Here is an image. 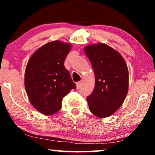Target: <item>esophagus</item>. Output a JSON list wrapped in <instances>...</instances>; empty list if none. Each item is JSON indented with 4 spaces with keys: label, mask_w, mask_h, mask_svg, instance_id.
I'll list each match as a JSON object with an SVG mask.
<instances>
[{
    "label": "esophagus",
    "mask_w": 155,
    "mask_h": 155,
    "mask_svg": "<svg viewBox=\"0 0 155 155\" xmlns=\"http://www.w3.org/2000/svg\"><path fill=\"white\" fill-rule=\"evenodd\" d=\"M82 81L78 82L77 83H76V87H77V89H80V87L82 86Z\"/></svg>",
    "instance_id": "esophagus-1"
}]
</instances>
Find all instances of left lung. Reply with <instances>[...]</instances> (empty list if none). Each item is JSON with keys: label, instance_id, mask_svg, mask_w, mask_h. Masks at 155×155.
<instances>
[{"label": "left lung", "instance_id": "obj_1", "mask_svg": "<svg viewBox=\"0 0 155 155\" xmlns=\"http://www.w3.org/2000/svg\"><path fill=\"white\" fill-rule=\"evenodd\" d=\"M84 52L94 71L95 86L87 97L89 108L99 118L117 111L128 91V71L119 53L103 43L89 45Z\"/></svg>", "mask_w": 155, "mask_h": 155}]
</instances>
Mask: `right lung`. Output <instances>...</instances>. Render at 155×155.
<instances>
[{
	"instance_id": "1",
	"label": "right lung",
	"mask_w": 155,
	"mask_h": 155,
	"mask_svg": "<svg viewBox=\"0 0 155 155\" xmlns=\"http://www.w3.org/2000/svg\"><path fill=\"white\" fill-rule=\"evenodd\" d=\"M71 45L61 41L48 42L34 53L27 63L25 86L34 107L44 115L61 108L62 99L76 88L64 61Z\"/></svg>"
}]
</instances>
